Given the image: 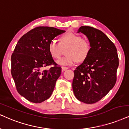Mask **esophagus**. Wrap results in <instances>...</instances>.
I'll use <instances>...</instances> for the list:
<instances>
[{
	"label": "esophagus",
	"mask_w": 129,
	"mask_h": 129,
	"mask_svg": "<svg viewBox=\"0 0 129 129\" xmlns=\"http://www.w3.org/2000/svg\"><path fill=\"white\" fill-rule=\"evenodd\" d=\"M61 69H62V70H63V71H66V70L69 69V68H68V67H64V66H63V67H61Z\"/></svg>",
	"instance_id": "esophagus-1"
}]
</instances>
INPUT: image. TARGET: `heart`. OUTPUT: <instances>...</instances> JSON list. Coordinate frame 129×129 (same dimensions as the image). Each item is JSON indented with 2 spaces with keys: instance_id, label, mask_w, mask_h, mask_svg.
Here are the masks:
<instances>
[{
  "instance_id": "1",
  "label": "heart",
  "mask_w": 129,
  "mask_h": 129,
  "mask_svg": "<svg viewBox=\"0 0 129 129\" xmlns=\"http://www.w3.org/2000/svg\"><path fill=\"white\" fill-rule=\"evenodd\" d=\"M66 57L57 61L61 66H72L78 61L84 60L90 51V44L87 39L74 33H67L60 38V43L52 39L48 45V50L54 58H59L63 52V48H67Z\"/></svg>"
}]
</instances>
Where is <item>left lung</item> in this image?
I'll return each instance as SVG.
<instances>
[{"label": "left lung", "mask_w": 129, "mask_h": 129, "mask_svg": "<svg viewBox=\"0 0 129 129\" xmlns=\"http://www.w3.org/2000/svg\"><path fill=\"white\" fill-rule=\"evenodd\" d=\"M82 33L90 44L88 55L74 72L72 88L78 101L91 104L105 96L115 85L119 61L114 43L102 31L81 26Z\"/></svg>", "instance_id": "8db88e82"}]
</instances>
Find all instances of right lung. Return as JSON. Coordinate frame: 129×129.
Returning a JSON list of instances; mask_svg holds the SVG:
<instances>
[{
	"label": "right lung",
	"instance_id": "add662e5",
	"mask_svg": "<svg viewBox=\"0 0 129 129\" xmlns=\"http://www.w3.org/2000/svg\"><path fill=\"white\" fill-rule=\"evenodd\" d=\"M65 31L38 27L19 39L11 56V74L21 96L33 103H41L51 96L61 68L48 50L50 41ZM53 66L49 70L43 68Z\"/></svg>",
	"mask_w": 129,
	"mask_h": 129
}]
</instances>
